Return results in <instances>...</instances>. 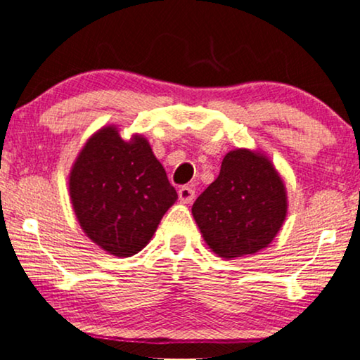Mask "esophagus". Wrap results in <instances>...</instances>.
Here are the masks:
<instances>
[{
    "label": "esophagus",
    "instance_id": "esophagus-1",
    "mask_svg": "<svg viewBox=\"0 0 360 360\" xmlns=\"http://www.w3.org/2000/svg\"><path fill=\"white\" fill-rule=\"evenodd\" d=\"M177 195H179L181 202L189 204V202H193V199L195 198V191L191 188V186H183V188L177 191Z\"/></svg>",
    "mask_w": 360,
    "mask_h": 360
}]
</instances>
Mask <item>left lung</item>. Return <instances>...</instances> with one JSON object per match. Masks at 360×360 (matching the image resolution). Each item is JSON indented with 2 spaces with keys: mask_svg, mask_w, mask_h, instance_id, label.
Returning <instances> with one entry per match:
<instances>
[{
  "mask_svg": "<svg viewBox=\"0 0 360 360\" xmlns=\"http://www.w3.org/2000/svg\"><path fill=\"white\" fill-rule=\"evenodd\" d=\"M195 224L219 257L233 259L267 248L288 216V193L264 154L234 149L217 179L193 204Z\"/></svg>",
  "mask_w": 360,
  "mask_h": 360,
  "instance_id": "obj_1",
  "label": "left lung"
}]
</instances>
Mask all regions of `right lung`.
Segmentation results:
<instances>
[{
    "instance_id": "1",
    "label": "right lung",
    "mask_w": 360,
    "mask_h": 360,
    "mask_svg": "<svg viewBox=\"0 0 360 360\" xmlns=\"http://www.w3.org/2000/svg\"><path fill=\"white\" fill-rule=\"evenodd\" d=\"M70 195L84 234L117 257L138 254L177 199L148 139L124 141L116 126L101 127L81 149Z\"/></svg>"
}]
</instances>
